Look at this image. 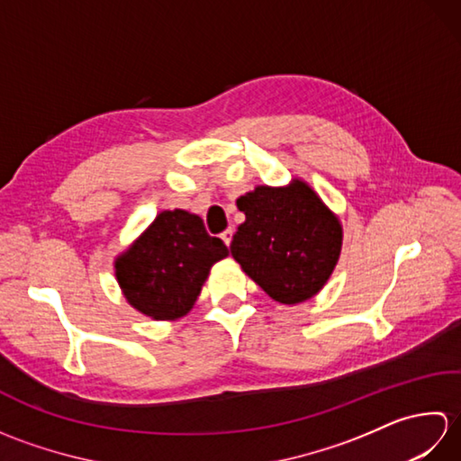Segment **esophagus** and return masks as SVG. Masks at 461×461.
I'll return each mask as SVG.
<instances>
[{"instance_id":"1","label":"esophagus","mask_w":461,"mask_h":461,"mask_svg":"<svg viewBox=\"0 0 461 461\" xmlns=\"http://www.w3.org/2000/svg\"><path fill=\"white\" fill-rule=\"evenodd\" d=\"M221 240L225 241V246L230 248V246H231V241H233V230H231V228H230V230H225V231L221 233Z\"/></svg>"}]
</instances>
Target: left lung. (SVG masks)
I'll return each instance as SVG.
<instances>
[{"instance_id": "left-lung-1", "label": "left lung", "mask_w": 461, "mask_h": 461, "mask_svg": "<svg viewBox=\"0 0 461 461\" xmlns=\"http://www.w3.org/2000/svg\"><path fill=\"white\" fill-rule=\"evenodd\" d=\"M246 213L231 241V256L246 276L283 305H299L325 287L335 271L342 225L311 185H256L238 198Z\"/></svg>"}]
</instances>
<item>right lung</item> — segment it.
I'll use <instances>...</instances> for the list:
<instances>
[{
    "label": "right lung",
    "instance_id": "1",
    "mask_svg": "<svg viewBox=\"0 0 461 461\" xmlns=\"http://www.w3.org/2000/svg\"><path fill=\"white\" fill-rule=\"evenodd\" d=\"M228 256L200 215L164 210L116 256L114 276L132 309L154 321H176L198 301L213 263Z\"/></svg>",
    "mask_w": 461,
    "mask_h": 461
}]
</instances>
